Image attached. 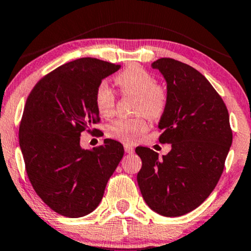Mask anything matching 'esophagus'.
<instances>
[{
	"instance_id": "1",
	"label": "esophagus",
	"mask_w": 251,
	"mask_h": 251,
	"mask_svg": "<svg viewBox=\"0 0 251 251\" xmlns=\"http://www.w3.org/2000/svg\"><path fill=\"white\" fill-rule=\"evenodd\" d=\"M124 149H125V151L127 152V153H132L133 151H134V148H133V147L129 146V145L124 146Z\"/></svg>"
}]
</instances>
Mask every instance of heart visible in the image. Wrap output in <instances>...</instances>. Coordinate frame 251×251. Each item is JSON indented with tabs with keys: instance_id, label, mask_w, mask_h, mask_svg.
Wrapping results in <instances>:
<instances>
[{
	"instance_id": "obj_1",
	"label": "heart",
	"mask_w": 251,
	"mask_h": 251,
	"mask_svg": "<svg viewBox=\"0 0 251 251\" xmlns=\"http://www.w3.org/2000/svg\"><path fill=\"white\" fill-rule=\"evenodd\" d=\"M123 94L136 96L135 112L131 118H117L106 127V135L125 143H133L148 131L146 116L158 119L164 115L169 104V92L163 85L156 83L152 73L140 65H129L115 78ZM94 103L102 116L109 117L115 111L116 95L106 81L99 82L94 92Z\"/></svg>"
}]
</instances>
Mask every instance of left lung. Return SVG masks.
Masks as SVG:
<instances>
[{
  "label": "left lung",
  "instance_id": "left-lung-1",
  "mask_svg": "<svg viewBox=\"0 0 251 251\" xmlns=\"http://www.w3.org/2000/svg\"><path fill=\"white\" fill-rule=\"evenodd\" d=\"M168 82L169 104L160 118V143H171L168 155L136 147L142 160L138 185L147 204L165 217L186 215L215 189L225 168L233 134L223 99L202 73L173 58H159Z\"/></svg>",
  "mask_w": 251,
  "mask_h": 251
}]
</instances>
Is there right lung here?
Wrapping results in <instances>:
<instances>
[{"instance_id": "1", "label": "right lung", "mask_w": 251, "mask_h": 251, "mask_svg": "<svg viewBox=\"0 0 251 251\" xmlns=\"http://www.w3.org/2000/svg\"><path fill=\"white\" fill-rule=\"evenodd\" d=\"M120 65L79 58L40 79L29 93L19 126V145L35 193L50 209L79 218L100 204L106 183L124 156L112 139L85 150L80 135L100 123L94 92Z\"/></svg>"}]
</instances>
